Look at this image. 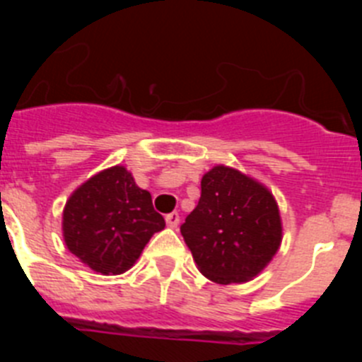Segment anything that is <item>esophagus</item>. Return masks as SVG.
Segmentation results:
<instances>
[{
	"label": "esophagus",
	"mask_w": 362,
	"mask_h": 362,
	"mask_svg": "<svg viewBox=\"0 0 362 362\" xmlns=\"http://www.w3.org/2000/svg\"><path fill=\"white\" fill-rule=\"evenodd\" d=\"M166 225L170 226V228H175L179 225V214L177 212H172V214H166L165 216Z\"/></svg>",
	"instance_id": "esophagus-1"
}]
</instances>
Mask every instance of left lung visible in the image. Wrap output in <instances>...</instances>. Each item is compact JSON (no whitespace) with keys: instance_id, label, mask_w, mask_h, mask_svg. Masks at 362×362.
Here are the masks:
<instances>
[{"instance_id":"left-lung-1","label":"left lung","mask_w":362,"mask_h":362,"mask_svg":"<svg viewBox=\"0 0 362 362\" xmlns=\"http://www.w3.org/2000/svg\"><path fill=\"white\" fill-rule=\"evenodd\" d=\"M201 274L221 284L245 283L281 245V217L270 192L241 172L214 166L201 179L199 203L181 225Z\"/></svg>"}]
</instances>
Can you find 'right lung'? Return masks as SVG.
<instances>
[{"label": "right lung", "instance_id": "add662e5", "mask_svg": "<svg viewBox=\"0 0 362 362\" xmlns=\"http://www.w3.org/2000/svg\"><path fill=\"white\" fill-rule=\"evenodd\" d=\"M165 219L123 166L99 172L74 192L63 212L69 250L101 274L129 270Z\"/></svg>", "mask_w": 362, "mask_h": 362}]
</instances>
